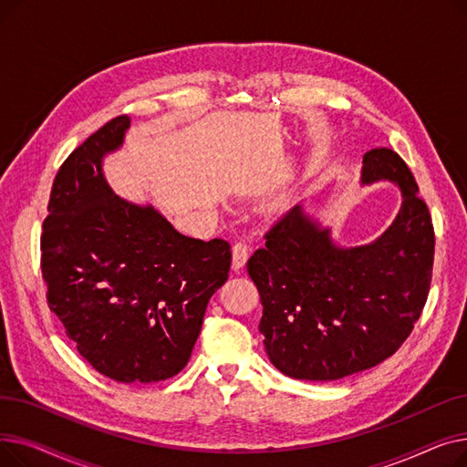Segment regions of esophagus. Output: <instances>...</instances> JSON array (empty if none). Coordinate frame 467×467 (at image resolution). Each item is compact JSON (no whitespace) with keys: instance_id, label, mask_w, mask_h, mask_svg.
I'll return each mask as SVG.
<instances>
[{"instance_id":"1","label":"esophagus","mask_w":467,"mask_h":467,"mask_svg":"<svg viewBox=\"0 0 467 467\" xmlns=\"http://www.w3.org/2000/svg\"><path fill=\"white\" fill-rule=\"evenodd\" d=\"M248 257H250V246L246 242H236L234 246H233V271H242L244 268V265H246V261H248Z\"/></svg>"}]
</instances>
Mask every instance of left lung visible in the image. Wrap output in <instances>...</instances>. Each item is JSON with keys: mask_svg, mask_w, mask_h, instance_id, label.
Listing matches in <instances>:
<instances>
[{"mask_svg": "<svg viewBox=\"0 0 467 467\" xmlns=\"http://www.w3.org/2000/svg\"><path fill=\"white\" fill-rule=\"evenodd\" d=\"M389 180L403 204L373 244L338 248L329 229L293 206L248 261L268 359L299 380H338L396 354L428 301L435 234L405 161L388 147L363 155V183Z\"/></svg>", "mask_w": 467, "mask_h": 467, "instance_id": "1", "label": "left lung"}]
</instances>
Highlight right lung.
<instances>
[{
  "mask_svg": "<svg viewBox=\"0 0 467 467\" xmlns=\"http://www.w3.org/2000/svg\"><path fill=\"white\" fill-rule=\"evenodd\" d=\"M130 127L108 120L60 166L41 234L47 303L78 352L122 384L171 379L187 365L231 244L180 234L151 206L113 194L102 157Z\"/></svg>",
  "mask_w": 467,
  "mask_h": 467,
  "instance_id": "obj_1",
  "label": "right lung"
}]
</instances>
